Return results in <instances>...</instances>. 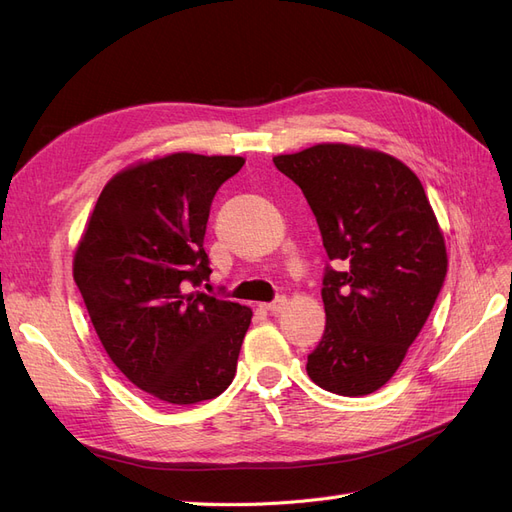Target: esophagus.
<instances>
[{
  "label": "esophagus",
  "mask_w": 512,
  "mask_h": 512,
  "mask_svg": "<svg viewBox=\"0 0 512 512\" xmlns=\"http://www.w3.org/2000/svg\"><path fill=\"white\" fill-rule=\"evenodd\" d=\"M284 307H286V297H277L275 301L265 305V309H267V312H271V314H280Z\"/></svg>",
  "instance_id": "obj_1"
}]
</instances>
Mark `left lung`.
<instances>
[{
    "label": "left lung",
    "mask_w": 512,
    "mask_h": 512,
    "mask_svg": "<svg viewBox=\"0 0 512 512\" xmlns=\"http://www.w3.org/2000/svg\"><path fill=\"white\" fill-rule=\"evenodd\" d=\"M312 207L333 265L327 324L307 356L320 389L363 397L393 378L444 286L446 247L421 181L382 151L322 143L275 156Z\"/></svg>",
    "instance_id": "left-lung-1"
}]
</instances>
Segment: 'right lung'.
I'll list each match as a JSON object with an SVG mask.
<instances>
[{"label": "right lung", "mask_w": 512, "mask_h": 512, "mask_svg": "<svg viewBox=\"0 0 512 512\" xmlns=\"http://www.w3.org/2000/svg\"><path fill=\"white\" fill-rule=\"evenodd\" d=\"M239 156H173L121 170L74 254V282L100 342L138 389L188 406L222 395L252 309L194 290L209 280L205 230Z\"/></svg>", "instance_id": "right-lung-1"}]
</instances>
